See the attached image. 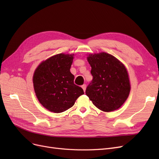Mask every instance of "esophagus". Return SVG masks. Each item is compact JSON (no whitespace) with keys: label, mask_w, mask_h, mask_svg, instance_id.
Listing matches in <instances>:
<instances>
[{"label":"esophagus","mask_w":159,"mask_h":159,"mask_svg":"<svg viewBox=\"0 0 159 159\" xmlns=\"http://www.w3.org/2000/svg\"><path fill=\"white\" fill-rule=\"evenodd\" d=\"M81 88H82V89H84V92L85 91V89H86V85L85 84H84L83 85H81Z\"/></svg>","instance_id":"34e87169"}]
</instances>
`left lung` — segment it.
Listing matches in <instances>:
<instances>
[{"label":"left lung","mask_w":159,"mask_h":159,"mask_svg":"<svg viewBox=\"0 0 159 159\" xmlns=\"http://www.w3.org/2000/svg\"><path fill=\"white\" fill-rule=\"evenodd\" d=\"M93 80L85 94L99 109L111 112L121 107L129 97L131 84L127 70L121 61L107 52L89 54Z\"/></svg>","instance_id":"obj_1"}]
</instances>
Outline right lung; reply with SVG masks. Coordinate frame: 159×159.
<instances>
[{
    "instance_id": "1",
    "label": "right lung",
    "mask_w": 159,
    "mask_h": 159,
    "mask_svg": "<svg viewBox=\"0 0 159 159\" xmlns=\"http://www.w3.org/2000/svg\"><path fill=\"white\" fill-rule=\"evenodd\" d=\"M74 54L60 53L42 61L34 72L32 81L36 96L43 107L59 113L74 105L84 94L83 89L74 83L70 68Z\"/></svg>"
}]
</instances>
